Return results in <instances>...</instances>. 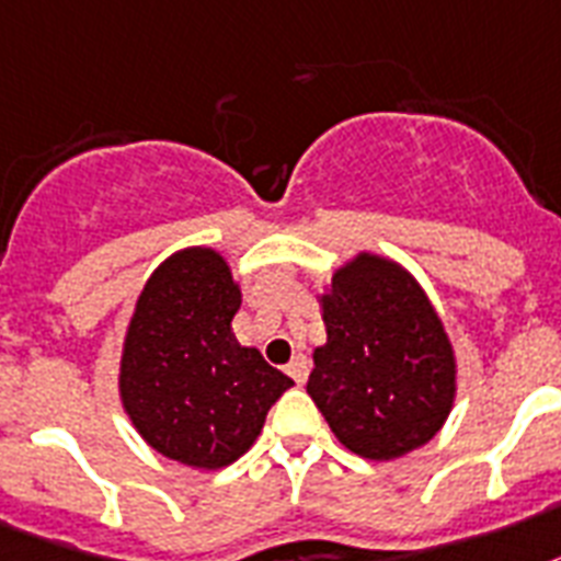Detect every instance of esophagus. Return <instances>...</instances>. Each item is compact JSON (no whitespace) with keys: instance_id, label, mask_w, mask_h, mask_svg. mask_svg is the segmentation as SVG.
Instances as JSON below:
<instances>
[{"instance_id":"1","label":"esophagus","mask_w":561,"mask_h":561,"mask_svg":"<svg viewBox=\"0 0 561 561\" xmlns=\"http://www.w3.org/2000/svg\"><path fill=\"white\" fill-rule=\"evenodd\" d=\"M288 375L294 377V380H296V383H299V386H302L305 380H308V359H305L302 354H296V357L290 359Z\"/></svg>"}]
</instances>
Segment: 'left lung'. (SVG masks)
Instances as JSON below:
<instances>
[{"label":"left lung","instance_id":"1","mask_svg":"<svg viewBox=\"0 0 561 561\" xmlns=\"http://www.w3.org/2000/svg\"><path fill=\"white\" fill-rule=\"evenodd\" d=\"M325 345L308 394L336 440L368 461L430 444L455 403V352L407 267L357 253L320 296Z\"/></svg>","mask_w":561,"mask_h":561}]
</instances>
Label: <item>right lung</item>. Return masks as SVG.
<instances>
[{"label":"right lung","instance_id":"obj_1","mask_svg":"<svg viewBox=\"0 0 561 561\" xmlns=\"http://www.w3.org/2000/svg\"><path fill=\"white\" fill-rule=\"evenodd\" d=\"M239 305L230 265L213 248L172 253L135 302L117 386L140 438L170 461L195 470L233 463L294 386L236 340Z\"/></svg>","mask_w":561,"mask_h":561}]
</instances>
